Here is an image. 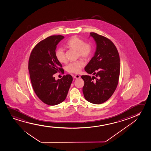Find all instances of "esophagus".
<instances>
[{"instance_id": "obj_1", "label": "esophagus", "mask_w": 151, "mask_h": 151, "mask_svg": "<svg viewBox=\"0 0 151 151\" xmlns=\"http://www.w3.org/2000/svg\"><path fill=\"white\" fill-rule=\"evenodd\" d=\"M74 78L76 79H78L80 78V76L79 75H75L74 76Z\"/></svg>"}]
</instances>
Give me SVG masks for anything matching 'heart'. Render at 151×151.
I'll use <instances>...</instances> for the list:
<instances>
[{"mask_svg": "<svg viewBox=\"0 0 151 151\" xmlns=\"http://www.w3.org/2000/svg\"><path fill=\"white\" fill-rule=\"evenodd\" d=\"M66 47L77 51V56L84 59H88L93 53V47L91 44L85 42L83 40L77 36H74L69 39L66 43ZM55 56L57 60L60 63H65L67 61L65 51L63 48L60 47L56 50ZM84 65V62L82 60H78L69 63L66 67V70L69 73H78Z\"/></svg>", "mask_w": 151, "mask_h": 151, "instance_id": "obj_1", "label": "heart"}]
</instances>
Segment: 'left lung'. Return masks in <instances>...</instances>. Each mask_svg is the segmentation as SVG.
Returning <instances> with one entry per match:
<instances>
[{"instance_id":"8db88e82","label":"left lung","mask_w":151,"mask_h":151,"mask_svg":"<svg viewBox=\"0 0 151 151\" xmlns=\"http://www.w3.org/2000/svg\"><path fill=\"white\" fill-rule=\"evenodd\" d=\"M96 41V51L85 70L95 76L82 75L84 82L82 88L84 98L92 104H102L113 94L117 88L120 75V58L117 49L108 38L91 32Z\"/></svg>"}]
</instances>
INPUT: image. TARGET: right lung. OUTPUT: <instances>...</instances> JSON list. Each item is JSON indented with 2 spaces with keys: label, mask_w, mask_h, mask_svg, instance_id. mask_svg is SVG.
<instances>
[{
  "label": "right lung",
  "mask_w": 151,
  "mask_h": 151,
  "mask_svg": "<svg viewBox=\"0 0 151 151\" xmlns=\"http://www.w3.org/2000/svg\"><path fill=\"white\" fill-rule=\"evenodd\" d=\"M63 38L62 35L46 38L34 47L29 56L28 69L32 86L38 97L49 106L57 105L65 99L73 81L70 75L57 81L54 76L59 72L64 73L55 56L56 45Z\"/></svg>",
  "instance_id": "1"
}]
</instances>
